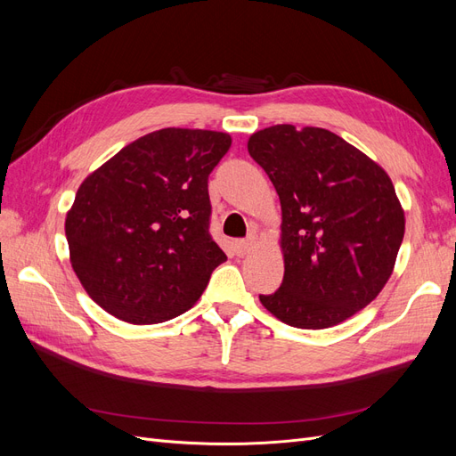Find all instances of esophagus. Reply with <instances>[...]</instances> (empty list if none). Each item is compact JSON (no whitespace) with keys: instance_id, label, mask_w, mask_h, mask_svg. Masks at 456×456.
<instances>
[{"instance_id":"34e87169","label":"esophagus","mask_w":456,"mask_h":456,"mask_svg":"<svg viewBox=\"0 0 456 456\" xmlns=\"http://www.w3.org/2000/svg\"><path fill=\"white\" fill-rule=\"evenodd\" d=\"M255 241L253 240H243V241H236L233 243V251H236L238 256H245L247 253H249L253 249Z\"/></svg>"}]
</instances>
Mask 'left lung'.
Here are the masks:
<instances>
[{
	"label": "left lung",
	"instance_id": "obj_1",
	"mask_svg": "<svg viewBox=\"0 0 456 456\" xmlns=\"http://www.w3.org/2000/svg\"><path fill=\"white\" fill-rule=\"evenodd\" d=\"M281 203L285 273L260 302L298 329L342 323L375 300L395 266L405 213L377 161L322 127L273 126L247 141Z\"/></svg>",
	"mask_w": 456,
	"mask_h": 456
}]
</instances>
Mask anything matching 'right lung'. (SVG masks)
<instances>
[{
  "instance_id": "obj_1",
  "label": "right lung",
  "mask_w": 456,
  "mask_h": 456,
  "mask_svg": "<svg viewBox=\"0 0 456 456\" xmlns=\"http://www.w3.org/2000/svg\"><path fill=\"white\" fill-rule=\"evenodd\" d=\"M230 146L228 133L159 129L81 183L64 230L77 280L102 310L154 325L196 305L226 260L209 233L207 178Z\"/></svg>"
}]
</instances>
